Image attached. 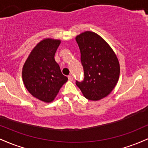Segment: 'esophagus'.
<instances>
[{
    "instance_id": "esophagus-1",
    "label": "esophagus",
    "mask_w": 148,
    "mask_h": 148,
    "mask_svg": "<svg viewBox=\"0 0 148 148\" xmlns=\"http://www.w3.org/2000/svg\"><path fill=\"white\" fill-rule=\"evenodd\" d=\"M67 77H68L69 81H73V77H72V76L69 75L68 76H67Z\"/></svg>"
}]
</instances>
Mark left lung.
<instances>
[{"mask_svg": "<svg viewBox=\"0 0 148 148\" xmlns=\"http://www.w3.org/2000/svg\"><path fill=\"white\" fill-rule=\"evenodd\" d=\"M81 51L84 80L76 81L86 99L98 101L111 92L120 76V63L115 52L99 35L86 31L76 37Z\"/></svg>", "mask_w": 148, "mask_h": 148, "instance_id": "left-lung-1", "label": "left lung"}]
</instances>
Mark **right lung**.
Wrapping results in <instances>:
<instances>
[{"instance_id":"1","label":"right lung","mask_w":148,"mask_h":148,"mask_svg":"<svg viewBox=\"0 0 148 148\" xmlns=\"http://www.w3.org/2000/svg\"><path fill=\"white\" fill-rule=\"evenodd\" d=\"M60 42L51 38L42 40L31 51L22 69L25 87L33 97L46 103L53 101L68 80L54 58Z\"/></svg>"}]
</instances>
